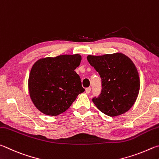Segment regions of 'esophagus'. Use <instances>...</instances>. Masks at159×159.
<instances>
[{
	"label": "esophagus",
	"instance_id": "obj_1",
	"mask_svg": "<svg viewBox=\"0 0 159 159\" xmlns=\"http://www.w3.org/2000/svg\"><path fill=\"white\" fill-rule=\"evenodd\" d=\"M85 91H86V93H89L91 92V88L90 87L87 88L85 89Z\"/></svg>",
	"mask_w": 159,
	"mask_h": 159
}]
</instances>
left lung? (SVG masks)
<instances>
[{"instance_id":"obj_1","label":"left lung","mask_w":159,"mask_h":159,"mask_svg":"<svg viewBox=\"0 0 159 159\" xmlns=\"http://www.w3.org/2000/svg\"><path fill=\"white\" fill-rule=\"evenodd\" d=\"M87 60L102 80V93L92 100L96 107L110 116L129 111L136 101L140 87L138 71L132 60L119 52L88 55Z\"/></svg>"}]
</instances>
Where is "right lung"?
I'll return each mask as SVG.
<instances>
[{
	"instance_id": "right-lung-1",
	"label": "right lung",
	"mask_w": 159,
	"mask_h": 159,
	"mask_svg": "<svg viewBox=\"0 0 159 159\" xmlns=\"http://www.w3.org/2000/svg\"><path fill=\"white\" fill-rule=\"evenodd\" d=\"M80 54H65L38 59L29 73L30 98L42 113L57 116L70 107L77 96L84 91L80 75Z\"/></svg>"
}]
</instances>
